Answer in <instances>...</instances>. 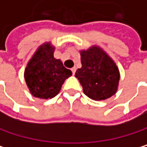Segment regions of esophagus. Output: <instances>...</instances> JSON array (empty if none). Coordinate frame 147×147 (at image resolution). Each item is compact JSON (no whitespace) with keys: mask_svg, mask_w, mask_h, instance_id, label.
Returning a JSON list of instances; mask_svg holds the SVG:
<instances>
[{"mask_svg":"<svg viewBox=\"0 0 147 147\" xmlns=\"http://www.w3.org/2000/svg\"><path fill=\"white\" fill-rule=\"evenodd\" d=\"M76 70H77V68H76V67H73V68H71V71H72V74H73V75H75Z\"/></svg>","mask_w":147,"mask_h":147,"instance_id":"34e87169","label":"esophagus"}]
</instances>
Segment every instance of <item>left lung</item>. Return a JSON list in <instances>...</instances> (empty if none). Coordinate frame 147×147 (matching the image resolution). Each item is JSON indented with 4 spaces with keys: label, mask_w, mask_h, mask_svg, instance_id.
<instances>
[{
    "label": "left lung",
    "mask_w": 147,
    "mask_h": 147,
    "mask_svg": "<svg viewBox=\"0 0 147 147\" xmlns=\"http://www.w3.org/2000/svg\"><path fill=\"white\" fill-rule=\"evenodd\" d=\"M81 63L82 67L78 69L75 77L88 97L102 101L115 94L120 72L115 62L100 47L81 51Z\"/></svg>",
    "instance_id": "8db88e82"
}]
</instances>
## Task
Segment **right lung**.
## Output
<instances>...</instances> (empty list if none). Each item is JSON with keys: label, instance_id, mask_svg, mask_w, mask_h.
I'll return each mask as SVG.
<instances>
[{"label": "right lung", "instance_id": "add662e5", "mask_svg": "<svg viewBox=\"0 0 147 147\" xmlns=\"http://www.w3.org/2000/svg\"><path fill=\"white\" fill-rule=\"evenodd\" d=\"M54 50L50 43L40 45L25 69L26 85L35 97L51 99L56 96L65 79L72 75L70 69L53 57Z\"/></svg>", "mask_w": 147, "mask_h": 147}]
</instances>
